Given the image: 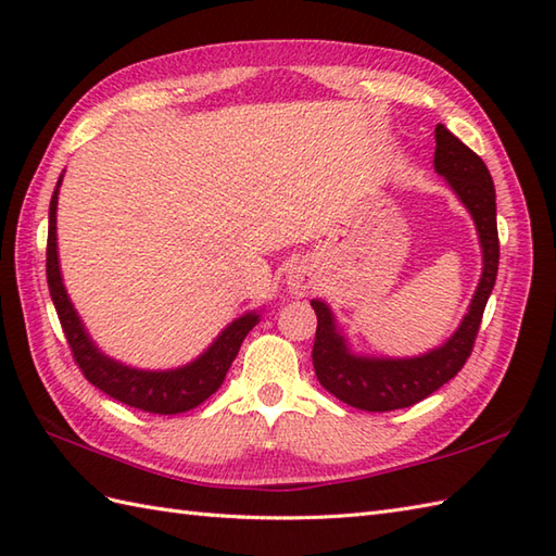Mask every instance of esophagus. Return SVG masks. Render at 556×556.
<instances>
[{"label":"esophagus","mask_w":556,"mask_h":556,"mask_svg":"<svg viewBox=\"0 0 556 556\" xmlns=\"http://www.w3.org/2000/svg\"><path fill=\"white\" fill-rule=\"evenodd\" d=\"M287 285L293 296L303 299L315 289V277L308 267H293L287 277Z\"/></svg>","instance_id":"1"}]
</instances>
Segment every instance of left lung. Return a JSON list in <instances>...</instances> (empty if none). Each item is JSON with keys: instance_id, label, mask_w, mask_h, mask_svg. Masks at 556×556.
Here are the masks:
<instances>
[{"instance_id": "left-lung-1", "label": "left lung", "mask_w": 556, "mask_h": 556, "mask_svg": "<svg viewBox=\"0 0 556 556\" xmlns=\"http://www.w3.org/2000/svg\"><path fill=\"white\" fill-rule=\"evenodd\" d=\"M434 143V172L444 176L448 188L473 217L482 251V275L456 332L442 346L413 358L353 353L346 334L337 325L332 308L320 299L311 301L317 315L313 344L315 375L329 394L353 408L372 413L406 408L452 380L473 351L482 313H485L494 279H497V195H494V184L485 162L466 143H460L444 124H437Z\"/></svg>"}]
</instances>
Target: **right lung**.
Listing matches in <instances>:
<instances>
[{
    "label": "right lung",
    "instance_id": "1",
    "mask_svg": "<svg viewBox=\"0 0 556 556\" xmlns=\"http://www.w3.org/2000/svg\"><path fill=\"white\" fill-rule=\"evenodd\" d=\"M64 174L59 176L56 188L50 200V227H47V287L59 315V323L66 334L71 353L78 363V368L86 375V380L96 384L100 392L110 394L112 399L122 401L126 406H134L148 413H160V416H174V413L191 410L203 404L222 387L227 370L239 353L245 334L260 323V311H248L245 315L236 317L222 329L217 339L200 353L191 363L172 370H140L131 365L110 358L108 353L98 349L96 341L88 334L80 315L71 303L62 267H59L56 251V203H59V186H62Z\"/></svg>",
    "mask_w": 556,
    "mask_h": 556
}]
</instances>
